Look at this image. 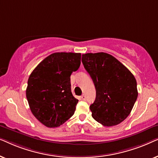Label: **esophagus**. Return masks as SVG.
I'll use <instances>...</instances> for the list:
<instances>
[{"instance_id":"34e87169","label":"esophagus","mask_w":158,"mask_h":158,"mask_svg":"<svg viewBox=\"0 0 158 158\" xmlns=\"http://www.w3.org/2000/svg\"><path fill=\"white\" fill-rule=\"evenodd\" d=\"M81 98L83 99V100L85 101V98H86V97H85V95H84V94L82 95V96H81Z\"/></svg>"}]
</instances>
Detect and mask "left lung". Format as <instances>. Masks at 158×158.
Returning a JSON list of instances; mask_svg holds the SVG:
<instances>
[{"label":"left lung","mask_w":158,"mask_h":158,"mask_svg":"<svg viewBox=\"0 0 158 158\" xmlns=\"http://www.w3.org/2000/svg\"><path fill=\"white\" fill-rule=\"evenodd\" d=\"M82 62L96 87V100L90 106L93 118L106 127L120 124L129 115L137 98L135 76L105 52L84 54Z\"/></svg>","instance_id":"obj_1"}]
</instances>
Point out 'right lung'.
<instances>
[{"instance_id":"add662e5","label":"right lung","mask_w":158,"mask_h":158,"mask_svg":"<svg viewBox=\"0 0 158 158\" xmlns=\"http://www.w3.org/2000/svg\"><path fill=\"white\" fill-rule=\"evenodd\" d=\"M81 59V53H53L30 75L26 96L31 113L44 126L60 127L74 114L78 100L71 92L70 75Z\"/></svg>"}]
</instances>
